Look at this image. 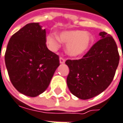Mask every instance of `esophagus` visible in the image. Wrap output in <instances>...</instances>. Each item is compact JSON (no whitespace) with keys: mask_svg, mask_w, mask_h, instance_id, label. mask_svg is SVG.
Instances as JSON below:
<instances>
[{"mask_svg":"<svg viewBox=\"0 0 123 123\" xmlns=\"http://www.w3.org/2000/svg\"><path fill=\"white\" fill-rule=\"evenodd\" d=\"M59 61H60V63H61V64H64V63L65 62V60L62 57H61L59 58Z\"/></svg>","mask_w":123,"mask_h":123,"instance_id":"esophagus-1","label":"esophagus"}]
</instances>
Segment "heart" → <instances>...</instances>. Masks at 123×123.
I'll return each instance as SVG.
<instances>
[{"label":"heart","mask_w":123,"mask_h":123,"mask_svg":"<svg viewBox=\"0 0 123 123\" xmlns=\"http://www.w3.org/2000/svg\"><path fill=\"white\" fill-rule=\"evenodd\" d=\"M93 36L89 32L82 31H66L61 32L57 37H47V42L54 49L58 46V41L66 43V52L71 56L78 57L90 49L93 43Z\"/></svg>","instance_id":"b5f03b06"}]
</instances>
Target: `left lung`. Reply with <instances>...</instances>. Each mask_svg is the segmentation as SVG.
<instances>
[{
  "label": "left lung",
  "instance_id": "obj_1",
  "mask_svg": "<svg viewBox=\"0 0 123 123\" xmlns=\"http://www.w3.org/2000/svg\"><path fill=\"white\" fill-rule=\"evenodd\" d=\"M99 36L101 39L82 58L65 62L69 69L67 86L81 99H91L104 92L112 82L118 65L120 57L114 39L105 32H100Z\"/></svg>",
  "mask_w": 123,
  "mask_h": 123
}]
</instances>
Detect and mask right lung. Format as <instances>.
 Returning a JSON list of instances; mask_svg holds the SVG:
<instances>
[{
    "label": "right lung",
    "mask_w": 123,
    "mask_h": 123,
    "mask_svg": "<svg viewBox=\"0 0 123 123\" xmlns=\"http://www.w3.org/2000/svg\"><path fill=\"white\" fill-rule=\"evenodd\" d=\"M45 29L39 23H29L11 37L5 61L16 90L35 97L48 87L59 64L58 56L47 48Z\"/></svg>",
    "instance_id": "1"
}]
</instances>
